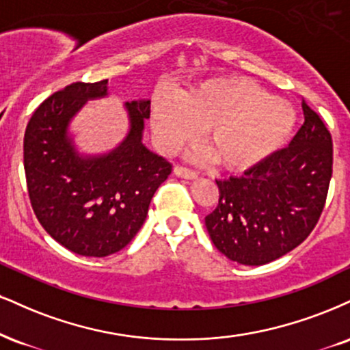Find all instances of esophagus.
Segmentation results:
<instances>
[{
	"label": "esophagus",
	"instance_id": "34e87169",
	"mask_svg": "<svg viewBox=\"0 0 350 350\" xmlns=\"http://www.w3.org/2000/svg\"><path fill=\"white\" fill-rule=\"evenodd\" d=\"M174 174L179 176V178H184V179H196L197 176V171L193 170H189L186 166H180V164H176L174 166Z\"/></svg>",
	"mask_w": 350,
	"mask_h": 350
}]
</instances>
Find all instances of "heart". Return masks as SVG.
<instances>
[{"mask_svg": "<svg viewBox=\"0 0 350 350\" xmlns=\"http://www.w3.org/2000/svg\"><path fill=\"white\" fill-rule=\"evenodd\" d=\"M151 125L164 148H176L200 127L213 161L226 170H246L284 145L295 112L287 100L246 79L217 78L178 99L157 96Z\"/></svg>", "mask_w": 350, "mask_h": 350, "instance_id": "heart-1", "label": "heart"}]
</instances>
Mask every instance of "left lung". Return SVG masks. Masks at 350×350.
<instances>
[{"label": "left lung", "instance_id": "left-lung-1", "mask_svg": "<svg viewBox=\"0 0 350 350\" xmlns=\"http://www.w3.org/2000/svg\"><path fill=\"white\" fill-rule=\"evenodd\" d=\"M301 107L305 122L288 146L243 176L217 180L220 199L205 226L217 250L243 266H262L295 250L321 217L332 138L305 100Z\"/></svg>", "mask_w": 350, "mask_h": 350}]
</instances>
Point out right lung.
<instances>
[{"label": "right lung", "mask_w": 350, "mask_h": 350, "mask_svg": "<svg viewBox=\"0 0 350 350\" xmlns=\"http://www.w3.org/2000/svg\"><path fill=\"white\" fill-rule=\"evenodd\" d=\"M107 96V79L73 83L36 109L24 135V171L37 220L55 241L86 258H106L132 241L172 164L143 145L150 100L125 103L130 130L100 157H81L68 124L88 99Z\"/></svg>", "instance_id": "obj_1"}]
</instances>
